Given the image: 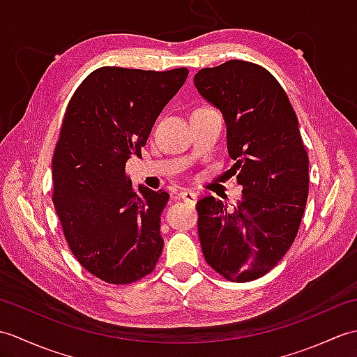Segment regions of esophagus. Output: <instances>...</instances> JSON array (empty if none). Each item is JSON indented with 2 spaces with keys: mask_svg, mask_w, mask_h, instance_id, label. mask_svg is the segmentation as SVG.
Here are the masks:
<instances>
[{
  "mask_svg": "<svg viewBox=\"0 0 357 357\" xmlns=\"http://www.w3.org/2000/svg\"><path fill=\"white\" fill-rule=\"evenodd\" d=\"M179 196H181V199L185 201V202H188V204H192V206H195V204H196V199H198V195L193 193V192H190V190H183V192L179 193Z\"/></svg>",
  "mask_w": 357,
  "mask_h": 357,
  "instance_id": "1",
  "label": "esophagus"
}]
</instances>
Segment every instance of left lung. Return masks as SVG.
I'll return each instance as SVG.
<instances>
[{
  "instance_id": "left-lung-1",
  "label": "left lung",
  "mask_w": 357,
  "mask_h": 357,
  "mask_svg": "<svg viewBox=\"0 0 357 357\" xmlns=\"http://www.w3.org/2000/svg\"><path fill=\"white\" fill-rule=\"evenodd\" d=\"M195 86L221 110L229 170L242 199L229 210L213 196L196 204L204 257L231 282L276 267L294 242L308 198V155L285 90L264 67L230 59L201 69Z\"/></svg>"
}]
</instances>
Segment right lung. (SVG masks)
I'll return each mask as SVG.
<instances>
[{
  "mask_svg": "<svg viewBox=\"0 0 357 357\" xmlns=\"http://www.w3.org/2000/svg\"><path fill=\"white\" fill-rule=\"evenodd\" d=\"M167 72L101 67L81 82L66 109L52 159L53 204L73 256L109 284H132L155 270L169 193L126 174L141 156L156 118L187 79Z\"/></svg>",
  "mask_w": 357,
  "mask_h": 357,
  "instance_id": "obj_1",
  "label": "right lung"
}]
</instances>
